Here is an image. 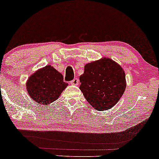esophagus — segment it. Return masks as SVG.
<instances>
[{"mask_svg":"<svg viewBox=\"0 0 159 159\" xmlns=\"http://www.w3.org/2000/svg\"><path fill=\"white\" fill-rule=\"evenodd\" d=\"M70 83L71 84H75V85H77L78 84H79V80L77 79V78H75L73 80H71L70 82Z\"/></svg>","mask_w":159,"mask_h":159,"instance_id":"1","label":"esophagus"}]
</instances>
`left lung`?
<instances>
[{
	"instance_id": "obj_1",
	"label": "left lung",
	"mask_w": 159,
	"mask_h": 159,
	"mask_svg": "<svg viewBox=\"0 0 159 159\" xmlns=\"http://www.w3.org/2000/svg\"><path fill=\"white\" fill-rule=\"evenodd\" d=\"M80 81V89L85 99L98 111L107 110L114 106L126 88L122 68L106 58L87 64Z\"/></svg>"
}]
</instances>
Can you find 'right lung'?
<instances>
[{
  "label": "right lung",
  "instance_id": "obj_1",
  "mask_svg": "<svg viewBox=\"0 0 159 159\" xmlns=\"http://www.w3.org/2000/svg\"><path fill=\"white\" fill-rule=\"evenodd\" d=\"M68 83L64 81L61 74L51 65L37 71L27 82L29 95L40 104H48L57 100Z\"/></svg>",
  "mask_w": 159,
  "mask_h": 159
}]
</instances>
